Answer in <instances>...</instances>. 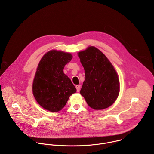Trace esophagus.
I'll list each match as a JSON object with an SVG mask.
<instances>
[{
    "mask_svg": "<svg viewBox=\"0 0 154 154\" xmlns=\"http://www.w3.org/2000/svg\"><path fill=\"white\" fill-rule=\"evenodd\" d=\"M75 87H76V89H77V92H79V91H80V85H77L75 86Z\"/></svg>",
    "mask_w": 154,
    "mask_h": 154,
    "instance_id": "esophagus-1",
    "label": "esophagus"
}]
</instances>
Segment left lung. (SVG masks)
Instances as JSON below:
<instances>
[{
	"label": "left lung",
	"instance_id": "obj_1",
	"mask_svg": "<svg viewBox=\"0 0 154 154\" xmlns=\"http://www.w3.org/2000/svg\"><path fill=\"white\" fill-rule=\"evenodd\" d=\"M78 56L85 74L80 94L87 104L94 109H103L113 105L119 96L120 85L111 62L94 46L79 52Z\"/></svg>",
	"mask_w": 154,
	"mask_h": 154
}]
</instances>
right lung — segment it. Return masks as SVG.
Instances as JSON below:
<instances>
[{
    "label": "right lung",
    "instance_id": "1",
    "mask_svg": "<svg viewBox=\"0 0 154 154\" xmlns=\"http://www.w3.org/2000/svg\"><path fill=\"white\" fill-rule=\"evenodd\" d=\"M72 58L70 53L52 50L41 59L32 85L33 94L39 105L51 112H58L77 90L64 74L65 65Z\"/></svg>",
    "mask_w": 154,
    "mask_h": 154
}]
</instances>
